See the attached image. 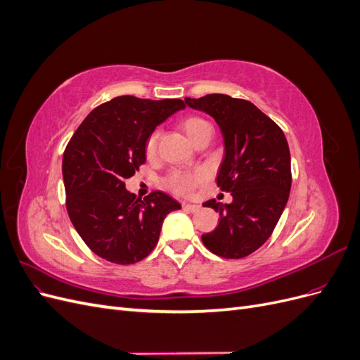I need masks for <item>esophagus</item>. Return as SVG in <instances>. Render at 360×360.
I'll use <instances>...</instances> for the list:
<instances>
[{"mask_svg":"<svg viewBox=\"0 0 360 360\" xmlns=\"http://www.w3.org/2000/svg\"><path fill=\"white\" fill-rule=\"evenodd\" d=\"M181 207H183V210L191 212V213H195V212H198V210L201 209L200 205H197V204H189V202H183Z\"/></svg>","mask_w":360,"mask_h":360,"instance_id":"34e87169","label":"esophagus"}]
</instances>
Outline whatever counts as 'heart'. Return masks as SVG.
Returning <instances> with one entry per match:
<instances>
[{"mask_svg":"<svg viewBox=\"0 0 360 360\" xmlns=\"http://www.w3.org/2000/svg\"><path fill=\"white\" fill-rule=\"evenodd\" d=\"M180 127L195 146H197L202 138L212 135V126L201 117L183 118L180 122ZM156 151H158V134L153 132L148 135L146 141L144 153L148 159H153L156 156ZM200 179H201V174L184 172V171L176 169V171H171L168 176L163 179V186L177 195H188L192 192L193 186L198 183Z\"/></svg>","mask_w":360,"mask_h":360,"instance_id":"heart-1","label":"heart"}]
</instances>
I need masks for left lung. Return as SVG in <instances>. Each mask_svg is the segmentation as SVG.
<instances>
[{"label": "left lung", "mask_w": 360, "mask_h": 360, "mask_svg": "<svg viewBox=\"0 0 360 360\" xmlns=\"http://www.w3.org/2000/svg\"><path fill=\"white\" fill-rule=\"evenodd\" d=\"M193 110L210 114L219 124L225 156L216 184L233 202L210 200L204 207L219 212V224L202 234L204 246L228 259L250 255L274 233L291 189V158L282 129L245 99L207 94L184 99Z\"/></svg>", "instance_id": "1"}]
</instances>
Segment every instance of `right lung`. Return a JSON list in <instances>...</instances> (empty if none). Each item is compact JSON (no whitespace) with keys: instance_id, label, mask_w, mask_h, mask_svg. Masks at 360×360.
<instances>
[{"instance_id":"add662e5","label":"right lung","mask_w":360,"mask_h":360,"mask_svg":"<svg viewBox=\"0 0 360 360\" xmlns=\"http://www.w3.org/2000/svg\"><path fill=\"white\" fill-rule=\"evenodd\" d=\"M180 99L118 96L85 117L63 155L66 209L85 245L115 264H134L155 249L165 216L180 204L160 191L144 200L124 188L146 163L155 127L184 108Z\"/></svg>"}]
</instances>
